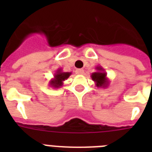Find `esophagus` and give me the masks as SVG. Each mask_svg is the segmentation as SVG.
Listing matches in <instances>:
<instances>
[{
    "instance_id": "obj_1",
    "label": "esophagus",
    "mask_w": 152,
    "mask_h": 152,
    "mask_svg": "<svg viewBox=\"0 0 152 152\" xmlns=\"http://www.w3.org/2000/svg\"><path fill=\"white\" fill-rule=\"evenodd\" d=\"M84 70L83 69H77L76 70V74L77 75H83L84 74Z\"/></svg>"
}]
</instances>
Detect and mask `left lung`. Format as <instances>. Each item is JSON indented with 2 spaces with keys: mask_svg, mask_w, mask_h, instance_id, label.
<instances>
[{
  "mask_svg": "<svg viewBox=\"0 0 152 152\" xmlns=\"http://www.w3.org/2000/svg\"><path fill=\"white\" fill-rule=\"evenodd\" d=\"M96 72H94L91 75V78L94 81L95 85L97 88H106L108 87L110 81L107 77V72L105 70L102 68V66H96Z\"/></svg>",
  "mask_w": 152,
  "mask_h": 152,
  "instance_id": "left-lung-1",
  "label": "left lung"
}]
</instances>
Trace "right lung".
<instances>
[{
	"instance_id": "obj_1",
	"label": "right lung",
	"mask_w": 152,
	"mask_h": 152,
	"mask_svg": "<svg viewBox=\"0 0 152 152\" xmlns=\"http://www.w3.org/2000/svg\"><path fill=\"white\" fill-rule=\"evenodd\" d=\"M72 75V72H64L62 68H58L54 74V77L49 80V85L52 88H60L64 84V81L69 77Z\"/></svg>"
}]
</instances>
